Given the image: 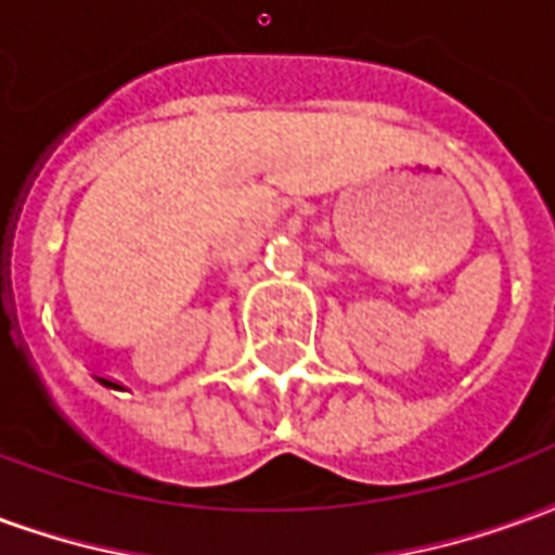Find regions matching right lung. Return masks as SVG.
Segmentation results:
<instances>
[{
    "label": "right lung",
    "mask_w": 555,
    "mask_h": 555,
    "mask_svg": "<svg viewBox=\"0 0 555 555\" xmlns=\"http://www.w3.org/2000/svg\"><path fill=\"white\" fill-rule=\"evenodd\" d=\"M103 384H106V380H103Z\"/></svg>",
    "instance_id": "obj_1"
}]
</instances>
